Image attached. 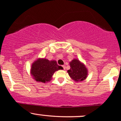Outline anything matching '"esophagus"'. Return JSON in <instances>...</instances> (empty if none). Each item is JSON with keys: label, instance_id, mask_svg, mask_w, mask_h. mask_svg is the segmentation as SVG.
Returning a JSON list of instances; mask_svg holds the SVG:
<instances>
[{"label": "esophagus", "instance_id": "obj_1", "mask_svg": "<svg viewBox=\"0 0 121 121\" xmlns=\"http://www.w3.org/2000/svg\"><path fill=\"white\" fill-rule=\"evenodd\" d=\"M62 67H63V69H65V65H63V66H62Z\"/></svg>", "mask_w": 121, "mask_h": 121}]
</instances>
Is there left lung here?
I'll list each match as a JSON object with an SVG mask.
<instances>
[{"mask_svg": "<svg viewBox=\"0 0 121 121\" xmlns=\"http://www.w3.org/2000/svg\"><path fill=\"white\" fill-rule=\"evenodd\" d=\"M71 68L68 70L69 77L75 81H82L87 75V70L85 66L78 60L74 59L69 63Z\"/></svg>", "mask_w": 121, "mask_h": 121, "instance_id": "left-lung-1", "label": "left lung"}]
</instances>
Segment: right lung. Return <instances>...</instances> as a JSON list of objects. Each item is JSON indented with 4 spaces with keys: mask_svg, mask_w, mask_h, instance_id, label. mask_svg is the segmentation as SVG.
Returning <instances> with one entry per match:
<instances>
[{
    "mask_svg": "<svg viewBox=\"0 0 121 121\" xmlns=\"http://www.w3.org/2000/svg\"><path fill=\"white\" fill-rule=\"evenodd\" d=\"M61 69L62 67L58 65L56 61L39 58L32 65L30 71L31 74L36 81L46 83L52 79L55 71Z\"/></svg>",
    "mask_w": 121,
    "mask_h": 121,
    "instance_id": "obj_1",
    "label": "right lung"
}]
</instances>
